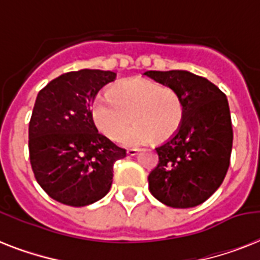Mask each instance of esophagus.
Returning a JSON list of instances; mask_svg holds the SVG:
<instances>
[{
	"label": "esophagus",
	"mask_w": 260,
	"mask_h": 260,
	"mask_svg": "<svg viewBox=\"0 0 260 260\" xmlns=\"http://www.w3.org/2000/svg\"><path fill=\"white\" fill-rule=\"evenodd\" d=\"M139 150H136V148H131V150H126V155L128 156H135V155L138 154Z\"/></svg>",
	"instance_id": "obj_1"
}]
</instances>
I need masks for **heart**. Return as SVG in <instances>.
Segmentation results:
<instances>
[{
	"mask_svg": "<svg viewBox=\"0 0 260 260\" xmlns=\"http://www.w3.org/2000/svg\"><path fill=\"white\" fill-rule=\"evenodd\" d=\"M132 114L136 124L124 135L122 143L131 147L142 146L156 138H171L179 129L183 104L175 90L144 78L120 83L94 102V121L113 140L121 138L129 126Z\"/></svg>",
	"mask_w": 260,
	"mask_h": 260,
	"instance_id": "1",
	"label": "heart"
}]
</instances>
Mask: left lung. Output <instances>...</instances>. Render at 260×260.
Here are the masks:
<instances>
[{
	"label": "left lung",
	"mask_w": 260,
	"mask_h": 260,
	"mask_svg": "<svg viewBox=\"0 0 260 260\" xmlns=\"http://www.w3.org/2000/svg\"><path fill=\"white\" fill-rule=\"evenodd\" d=\"M171 87L183 104L179 129L158 146L159 162L148 175L150 191L171 208L205 202L225 178L234 131L225 94L206 78L189 71H147Z\"/></svg>",
	"instance_id": "1"
}]
</instances>
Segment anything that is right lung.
Returning <instances> with one entry per match:
<instances>
[{"mask_svg":"<svg viewBox=\"0 0 260 260\" xmlns=\"http://www.w3.org/2000/svg\"><path fill=\"white\" fill-rule=\"evenodd\" d=\"M116 73L71 71L43 87L29 121V159L35 178L55 201L86 206L105 197L113 165L126 156L94 125L91 104Z\"/></svg>","mask_w":260,"mask_h":260,"instance_id":"1","label":"right lung"}]
</instances>
